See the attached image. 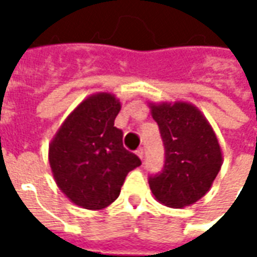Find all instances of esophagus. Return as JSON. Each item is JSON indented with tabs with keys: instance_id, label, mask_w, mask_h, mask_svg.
<instances>
[{
	"instance_id": "34e87169",
	"label": "esophagus",
	"mask_w": 257,
	"mask_h": 257,
	"mask_svg": "<svg viewBox=\"0 0 257 257\" xmlns=\"http://www.w3.org/2000/svg\"><path fill=\"white\" fill-rule=\"evenodd\" d=\"M136 154L139 156L140 160H143V157H145V149H143V147H139V149L136 150Z\"/></svg>"
}]
</instances>
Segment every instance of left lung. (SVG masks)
I'll use <instances>...</instances> for the list:
<instances>
[{
    "label": "left lung",
    "instance_id": "1",
    "mask_svg": "<svg viewBox=\"0 0 257 257\" xmlns=\"http://www.w3.org/2000/svg\"><path fill=\"white\" fill-rule=\"evenodd\" d=\"M151 115L165 149L162 171L149 176L151 191L165 206H189L208 193L220 171L219 142L193 104H151Z\"/></svg>",
    "mask_w": 257,
    "mask_h": 257
}]
</instances>
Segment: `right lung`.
<instances>
[{"label":"right lung","instance_id":"1","mask_svg":"<svg viewBox=\"0 0 257 257\" xmlns=\"http://www.w3.org/2000/svg\"><path fill=\"white\" fill-rule=\"evenodd\" d=\"M119 110V101L110 93L89 96L49 146L59 189L85 209H103L114 202L126 175L142 165L139 157L123 147L122 131L114 126Z\"/></svg>","mask_w":257,"mask_h":257}]
</instances>
